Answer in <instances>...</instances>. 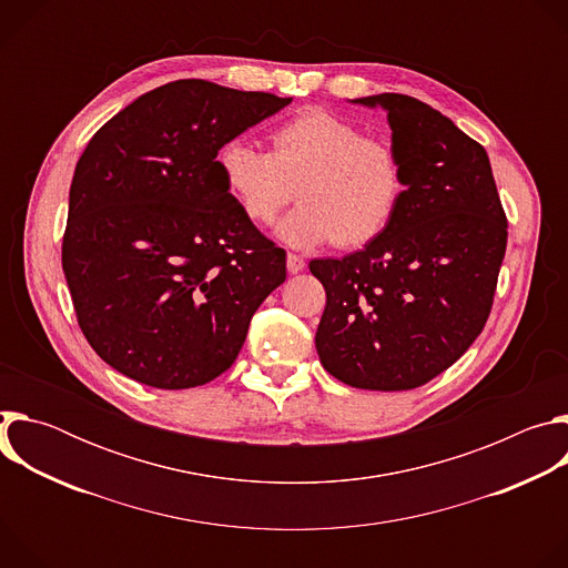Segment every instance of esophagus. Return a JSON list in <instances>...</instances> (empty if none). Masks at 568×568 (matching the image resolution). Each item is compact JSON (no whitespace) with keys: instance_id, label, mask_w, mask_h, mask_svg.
I'll list each match as a JSON object with an SVG mask.
<instances>
[{"instance_id":"34e87169","label":"esophagus","mask_w":568,"mask_h":568,"mask_svg":"<svg viewBox=\"0 0 568 568\" xmlns=\"http://www.w3.org/2000/svg\"><path fill=\"white\" fill-rule=\"evenodd\" d=\"M303 267H305V261L301 256L287 254V272L290 274H298V272H303Z\"/></svg>"}]
</instances>
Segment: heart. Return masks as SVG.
Returning <instances> with one entry per match:
<instances>
[{
    "label": "heart",
    "mask_w": 568,
    "mask_h": 568,
    "mask_svg": "<svg viewBox=\"0 0 568 568\" xmlns=\"http://www.w3.org/2000/svg\"><path fill=\"white\" fill-rule=\"evenodd\" d=\"M231 200L254 224H270L292 200L298 206L276 233L292 247L333 240L353 250L375 240L404 193L395 148L323 108H307L272 132V152L235 136L215 156Z\"/></svg>",
    "instance_id": "heart-1"
}]
</instances>
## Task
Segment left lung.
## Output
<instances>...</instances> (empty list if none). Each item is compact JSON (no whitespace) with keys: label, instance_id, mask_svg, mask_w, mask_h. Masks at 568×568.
<instances>
[{"label":"left lung","instance_id":"1","mask_svg":"<svg viewBox=\"0 0 568 568\" xmlns=\"http://www.w3.org/2000/svg\"><path fill=\"white\" fill-rule=\"evenodd\" d=\"M384 108L404 193L388 226L342 261H312L326 287L318 359L355 388L409 390L447 371L490 316L508 220L488 152L438 110L404 94Z\"/></svg>","mask_w":568,"mask_h":568}]
</instances>
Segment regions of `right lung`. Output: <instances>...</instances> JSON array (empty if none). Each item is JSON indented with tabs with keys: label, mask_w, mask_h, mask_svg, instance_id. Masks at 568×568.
Masks as SVG:
<instances>
[{
	"label": "right lung",
	"mask_w": 568,
	"mask_h": 568,
	"mask_svg": "<svg viewBox=\"0 0 568 568\" xmlns=\"http://www.w3.org/2000/svg\"><path fill=\"white\" fill-rule=\"evenodd\" d=\"M290 101L175 80L112 116L80 154L62 270L80 331L125 377L169 390L215 379L285 281V252L242 215L215 156Z\"/></svg>",
	"instance_id": "right-lung-1"
}]
</instances>
